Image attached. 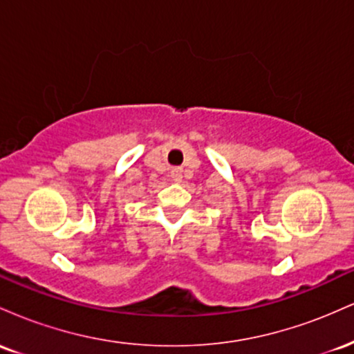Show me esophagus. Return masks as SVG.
Wrapping results in <instances>:
<instances>
[{
  "label": "esophagus",
  "instance_id": "esophagus-1",
  "mask_svg": "<svg viewBox=\"0 0 354 354\" xmlns=\"http://www.w3.org/2000/svg\"><path fill=\"white\" fill-rule=\"evenodd\" d=\"M169 176H171V180L174 183H180L183 180V169L181 168H173L171 173H169Z\"/></svg>",
  "mask_w": 354,
  "mask_h": 354
}]
</instances>
